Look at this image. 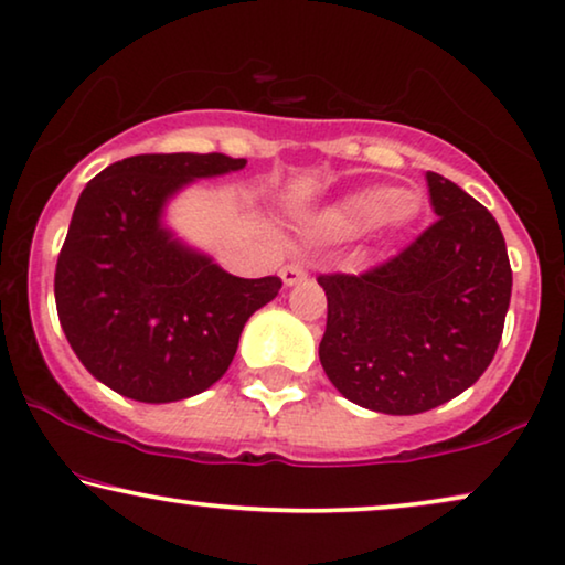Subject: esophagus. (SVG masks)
Returning <instances> with one entry per match:
<instances>
[{
    "mask_svg": "<svg viewBox=\"0 0 565 565\" xmlns=\"http://www.w3.org/2000/svg\"><path fill=\"white\" fill-rule=\"evenodd\" d=\"M281 279H284V284H286V286H294V284L305 281V279H307V268L301 266V264H289V266H284V268H281Z\"/></svg>",
    "mask_w": 565,
    "mask_h": 565,
    "instance_id": "1",
    "label": "esophagus"
}]
</instances>
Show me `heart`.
<instances>
[{"instance_id": "obj_1", "label": "heart", "mask_w": 565, "mask_h": 565, "mask_svg": "<svg viewBox=\"0 0 565 565\" xmlns=\"http://www.w3.org/2000/svg\"><path fill=\"white\" fill-rule=\"evenodd\" d=\"M415 214V200L404 192L361 189L322 212V227L332 235H355L371 225H402Z\"/></svg>"}]
</instances>
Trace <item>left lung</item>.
Returning a JSON list of instances; mask_svg holds the SVG:
<instances>
[{"label": "left lung", "mask_w": 565, "mask_h": 565, "mask_svg": "<svg viewBox=\"0 0 565 565\" xmlns=\"http://www.w3.org/2000/svg\"><path fill=\"white\" fill-rule=\"evenodd\" d=\"M438 220L402 253L353 274H322L320 363L359 407L419 415L476 384L494 359L512 297L504 235L487 206L427 171Z\"/></svg>", "instance_id": "1"}]
</instances>
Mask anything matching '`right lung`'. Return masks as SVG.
<instances>
[{
    "label": "right lung",
    "mask_w": 565,
    "mask_h": 565,
    "mask_svg": "<svg viewBox=\"0 0 565 565\" xmlns=\"http://www.w3.org/2000/svg\"><path fill=\"white\" fill-rule=\"evenodd\" d=\"M222 153H148L107 166L78 196L55 264V309L84 369L135 402H179L233 363L279 276L241 279L163 227L189 181L241 171Z\"/></svg>",
    "instance_id": "1"
}]
</instances>
